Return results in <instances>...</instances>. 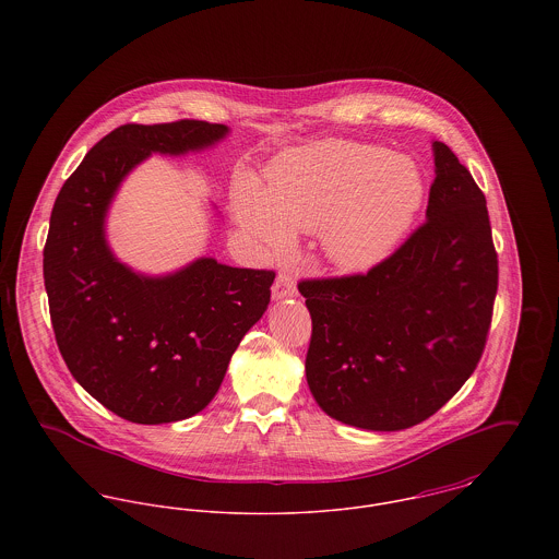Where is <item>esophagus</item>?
<instances>
[{
    "label": "esophagus",
    "mask_w": 559,
    "mask_h": 559,
    "mask_svg": "<svg viewBox=\"0 0 559 559\" xmlns=\"http://www.w3.org/2000/svg\"><path fill=\"white\" fill-rule=\"evenodd\" d=\"M297 295V280L290 271H280L275 284H273V299L280 301V299H288V297H295Z\"/></svg>",
    "instance_id": "1"
}]
</instances>
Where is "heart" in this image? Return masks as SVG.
Wrapping results in <instances>:
<instances>
[{"label":"heart","instance_id":"obj_1","mask_svg":"<svg viewBox=\"0 0 559 559\" xmlns=\"http://www.w3.org/2000/svg\"><path fill=\"white\" fill-rule=\"evenodd\" d=\"M424 176L406 155L350 140H324L290 151L266 169V191L242 178L235 211L247 235L269 253H284L295 230L322 228L326 258L348 273L383 262L408 233Z\"/></svg>","mask_w":559,"mask_h":559}]
</instances>
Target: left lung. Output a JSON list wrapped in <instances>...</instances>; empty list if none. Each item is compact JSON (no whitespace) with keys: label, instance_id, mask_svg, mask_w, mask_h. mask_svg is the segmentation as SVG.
Segmentation results:
<instances>
[{"label":"left lung","instance_id":"obj_1","mask_svg":"<svg viewBox=\"0 0 559 559\" xmlns=\"http://www.w3.org/2000/svg\"><path fill=\"white\" fill-rule=\"evenodd\" d=\"M426 222L366 275L304 280L312 317L306 377L348 426L404 430L437 413L478 366L497 295L486 198L432 142Z\"/></svg>","mask_w":559,"mask_h":559}]
</instances>
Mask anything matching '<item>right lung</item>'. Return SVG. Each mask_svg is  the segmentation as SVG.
I'll return each mask as SVG.
<instances>
[{
	"mask_svg": "<svg viewBox=\"0 0 559 559\" xmlns=\"http://www.w3.org/2000/svg\"><path fill=\"white\" fill-rule=\"evenodd\" d=\"M228 133L202 120L122 124L83 157L51 211L43 273L58 348L92 399L135 424L187 419L215 399L242 335L266 312L275 273L215 258L138 273L107 242V211L153 153H198Z\"/></svg>",
	"mask_w": 559,
	"mask_h": 559,
	"instance_id": "right-lung-1",
	"label": "right lung"
}]
</instances>
